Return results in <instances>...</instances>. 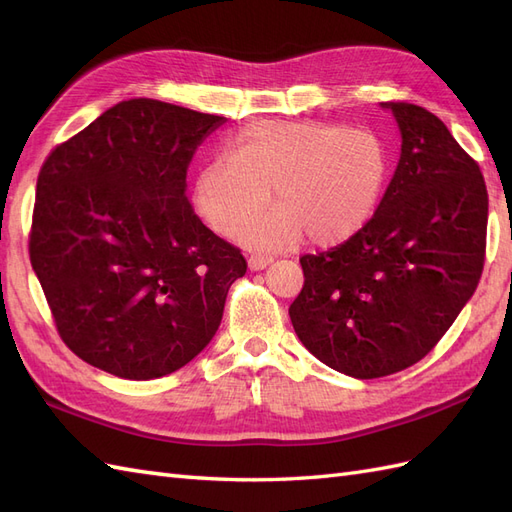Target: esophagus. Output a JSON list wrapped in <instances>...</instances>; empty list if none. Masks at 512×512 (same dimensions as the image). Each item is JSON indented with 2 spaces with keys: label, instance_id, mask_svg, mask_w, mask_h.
<instances>
[{
  "label": "esophagus",
  "instance_id": "esophagus-1",
  "mask_svg": "<svg viewBox=\"0 0 512 512\" xmlns=\"http://www.w3.org/2000/svg\"><path fill=\"white\" fill-rule=\"evenodd\" d=\"M273 262V258H267V256H250V260H247V267H250V271H262L267 269Z\"/></svg>",
  "mask_w": 512,
  "mask_h": 512
}]
</instances>
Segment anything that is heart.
Returning a JSON list of instances; mask_svg holds the SVG:
<instances>
[{"label":"heart","instance_id":"obj_1","mask_svg":"<svg viewBox=\"0 0 512 512\" xmlns=\"http://www.w3.org/2000/svg\"><path fill=\"white\" fill-rule=\"evenodd\" d=\"M386 170L380 138L363 128L318 121H256L235 147L213 158L194 185L196 209L215 232L232 237L267 209L273 188L277 209L247 228V245L282 250L303 235L314 245L354 237L376 211Z\"/></svg>","mask_w":512,"mask_h":512}]
</instances>
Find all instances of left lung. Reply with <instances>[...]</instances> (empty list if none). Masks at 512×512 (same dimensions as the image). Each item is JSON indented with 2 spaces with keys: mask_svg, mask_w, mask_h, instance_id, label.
<instances>
[{
  "mask_svg": "<svg viewBox=\"0 0 512 512\" xmlns=\"http://www.w3.org/2000/svg\"><path fill=\"white\" fill-rule=\"evenodd\" d=\"M401 156L380 205L354 237L301 258L288 314L318 361L359 380L418 363L451 329L485 262L487 188L478 164L427 108L382 102Z\"/></svg>",
  "mask_w": 512,
  "mask_h": 512,
  "instance_id": "left-lung-1",
  "label": "left lung"
}]
</instances>
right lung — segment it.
I'll use <instances>...</instances> for the list:
<instances>
[{
    "label": "right lung",
    "instance_id": "obj_1",
    "mask_svg": "<svg viewBox=\"0 0 512 512\" xmlns=\"http://www.w3.org/2000/svg\"><path fill=\"white\" fill-rule=\"evenodd\" d=\"M226 119L123 100L51 151L29 258L66 346L128 380L181 369L218 331L245 258L198 220L185 175Z\"/></svg>",
    "mask_w": 512,
    "mask_h": 512
}]
</instances>
